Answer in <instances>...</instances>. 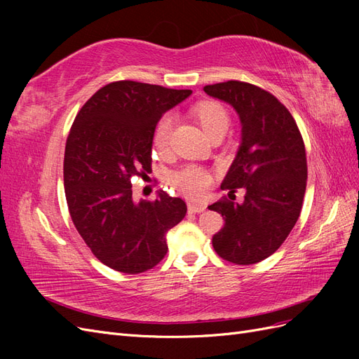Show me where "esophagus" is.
<instances>
[{"label": "esophagus", "instance_id": "1", "mask_svg": "<svg viewBox=\"0 0 359 359\" xmlns=\"http://www.w3.org/2000/svg\"><path fill=\"white\" fill-rule=\"evenodd\" d=\"M206 206L203 203H199V202H189V212H202L205 211Z\"/></svg>", "mask_w": 359, "mask_h": 359}]
</instances>
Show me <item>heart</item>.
Instances as JSON below:
<instances>
[{"label":"heart","mask_w":359,"mask_h":359,"mask_svg":"<svg viewBox=\"0 0 359 359\" xmlns=\"http://www.w3.org/2000/svg\"><path fill=\"white\" fill-rule=\"evenodd\" d=\"M191 112L208 136H212L217 132H226L227 127H229V114H227L226 107L220 102H199L193 106ZM172 123V115L166 114L158 119L154 127L153 144L160 151H165L169 145ZM170 182L173 187H177L182 193L189 194V196H201L211 184V177L210 173L202 168L189 166L186 169H181L175 173H172Z\"/></svg>","instance_id":"1"}]
</instances>
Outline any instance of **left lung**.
<instances>
[{
    "label": "left lung",
    "instance_id": "left-lung-1",
    "mask_svg": "<svg viewBox=\"0 0 359 359\" xmlns=\"http://www.w3.org/2000/svg\"><path fill=\"white\" fill-rule=\"evenodd\" d=\"M203 91L231 104L241 121V144L222 182L241 203L219 201L208 208L224 226L212 236L220 257L252 265L277 252L295 226L307 184V158L295 119L273 94L240 81L206 85Z\"/></svg>",
    "mask_w": 359,
    "mask_h": 359
}]
</instances>
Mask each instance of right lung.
I'll use <instances>...</instances> for the list:
<instances>
[{"label": "right lung", "instance_id": "obj_1", "mask_svg": "<svg viewBox=\"0 0 359 359\" xmlns=\"http://www.w3.org/2000/svg\"><path fill=\"white\" fill-rule=\"evenodd\" d=\"M191 94L133 81L107 83L86 102L64 154V189L72 220L102 264L124 274L156 266L168 253L166 233L187 205L160 190L133 201L132 178L151 168L161 115Z\"/></svg>", "mask_w": 359, "mask_h": 359}]
</instances>
